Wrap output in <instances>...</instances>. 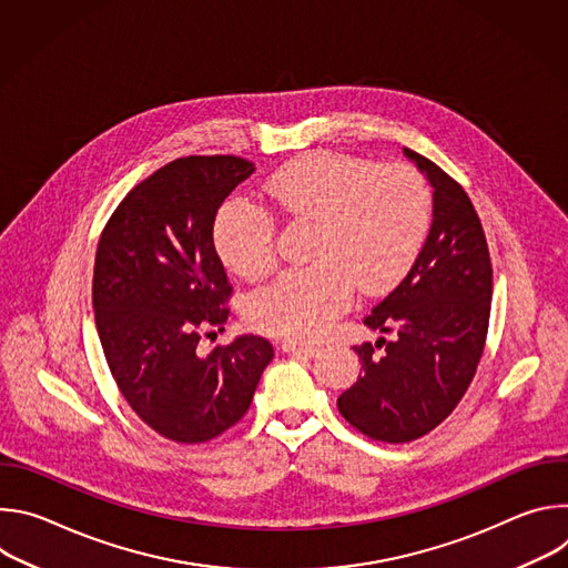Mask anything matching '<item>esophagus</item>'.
<instances>
[{"label": "esophagus", "mask_w": 568, "mask_h": 568, "mask_svg": "<svg viewBox=\"0 0 568 568\" xmlns=\"http://www.w3.org/2000/svg\"><path fill=\"white\" fill-rule=\"evenodd\" d=\"M281 348L285 353H292V355H303V357H316L318 355V346L314 344H301V342H283Z\"/></svg>", "instance_id": "1"}]
</instances>
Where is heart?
<instances>
[{
	"label": "heart",
	"mask_w": 568,
	"mask_h": 568,
	"mask_svg": "<svg viewBox=\"0 0 568 568\" xmlns=\"http://www.w3.org/2000/svg\"><path fill=\"white\" fill-rule=\"evenodd\" d=\"M294 222H312L310 267L290 270L247 301L250 326L292 339H316L351 305L355 287L377 294L416 261L432 215L425 180L409 166L375 169L339 154H310L267 184ZM222 261L250 281L276 263L274 215L245 200L226 204L215 222Z\"/></svg>",
	"instance_id": "heart-1"
}]
</instances>
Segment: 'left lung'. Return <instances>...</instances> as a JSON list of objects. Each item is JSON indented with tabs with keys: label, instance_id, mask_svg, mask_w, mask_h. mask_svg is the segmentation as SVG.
I'll return each instance as SVG.
<instances>
[{
	"label": "left lung",
	"instance_id": "8db88e82",
	"mask_svg": "<svg viewBox=\"0 0 568 568\" xmlns=\"http://www.w3.org/2000/svg\"><path fill=\"white\" fill-rule=\"evenodd\" d=\"M434 191L425 245L399 285L364 318L375 344L355 346L357 382L339 414L382 443H409L438 427L465 395L488 335L493 265L480 220L445 171L404 148Z\"/></svg>",
	"mask_w": 568,
	"mask_h": 568
}]
</instances>
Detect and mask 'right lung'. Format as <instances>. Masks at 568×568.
<instances>
[{"instance_id": "1", "label": "right lung", "mask_w": 568, "mask_h": 568, "mask_svg": "<svg viewBox=\"0 0 568 568\" xmlns=\"http://www.w3.org/2000/svg\"><path fill=\"white\" fill-rule=\"evenodd\" d=\"M254 171L229 154L175 159L125 195L99 240L92 305L108 366L134 414L175 443L233 427L274 357L256 335L197 351L229 316L215 213Z\"/></svg>"}]
</instances>
